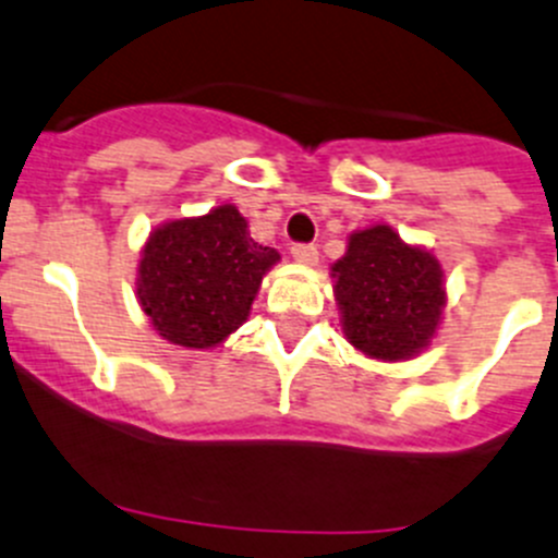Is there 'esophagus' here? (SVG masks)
Returning a JSON list of instances; mask_svg holds the SVG:
<instances>
[{
	"instance_id": "1",
	"label": "esophagus",
	"mask_w": 558,
	"mask_h": 558,
	"mask_svg": "<svg viewBox=\"0 0 558 558\" xmlns=\"http://www.w3.org/2000/svg\"><path fill=\"white\" fill-rule=\"evenodd\" d=\"M290 252H292V257H295V263H301V266H317V260H319L317 246L295 244Z\"/></svg>"
}]
</instances>
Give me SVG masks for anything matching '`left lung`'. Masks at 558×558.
Wrapping results in <instances>:
<instances>
[{
    "label": "left lung",
    "instance_id": "1",
    "mask_svg": "<svg viewBox=\"0 0 558 558\" xmlns=\"http://www.w3.org/2000/svg\"><path fill=\"white\" fill-rule=\"evenodd\" d=\"M344 339L379 363H404L432 347L448 306L439 257L377 222L347 235L330 266Z\"/></svg>",
    "mask_w": 558,
    "mask_h": 558
}]
</instances>
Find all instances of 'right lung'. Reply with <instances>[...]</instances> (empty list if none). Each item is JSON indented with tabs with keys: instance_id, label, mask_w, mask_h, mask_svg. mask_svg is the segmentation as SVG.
<instances>
[{
	"instance_id": "1",
	"label": "right lung",
	"mask_w": 558,
	"mask_h": 558,
	"mask_svg": "<svg viewBox=\"0 0 558 558\" xmlns=\"http://www.w3.org/2000/svg\"><path fill=\"white\" fill-rule=\"evenodd\" d=\"M281 260L257 244L233 203L168 219L148 233L135 295L151 328L184 350H214L250 319L263 277Z\"/></svg>"
}]
</instances>
